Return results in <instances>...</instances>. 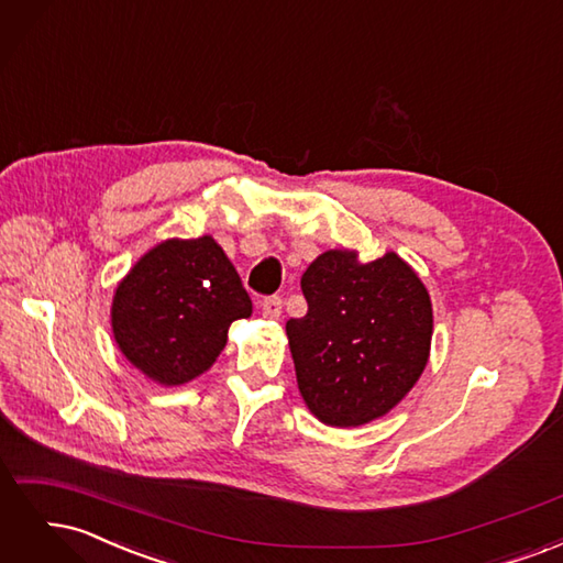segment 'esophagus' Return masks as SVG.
Segmentation results:
<instances>
[{
    "mask_svg": "<svg viewBox=\"0 0 563 563\" xmlns=\"http://www.w3.org/2000/svg\"><path fill=\"white\" fill-rule=\"evenodd\" d=\"M261 310L265 319H279L282 317V298L279 296H269L261 302Z\"/></svg>",
    "mask_w": 563,
    "mask_h": 563,
    "instance_id": "esophagus-1",
    "label": "esophagus"
}]
</instances>
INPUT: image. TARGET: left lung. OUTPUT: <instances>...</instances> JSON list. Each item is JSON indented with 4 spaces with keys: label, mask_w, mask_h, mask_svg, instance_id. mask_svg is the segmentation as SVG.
Wrapping results in <instances>:
<instances>
[{
    "label": "left lung",
    "mask_w": 563,
    "mask_h": 563,
    "mask_svg": "<svg viewBox=\"0 0 563 563\" xmlns=\"http://www.w3.org/2000/svg\"><path fill=\"white\" fill-rule=\"evenodd\" d=\"M308 314L286 321L298 389L331 428H360L395 408L422 376L432 300L395 251L360 263L331 249L300 279Z\"/></svg>",
    "instance_id": "left-lung-1"
}]
</instances>
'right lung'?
I'll list each match as a JSON object with an SVG mask.
<instances>
[{
	"mask_svg": "<svg viewBox=\"0 0 563 563\" xmlns=\"http://www.w3.org/2000/svg\"><path fill=\"white\" fill-rule=\"evenodd\" d=\"M251 298L213 236L166 240L119 282L112 333L126 360L164 387L209 371L234 319L251 317Z\"/></svg>",
	"mask_w": 563,
	"mask_h": 563,
	"instance_id": "obj_1",
	"label": "right lung"
}]
</instances>
